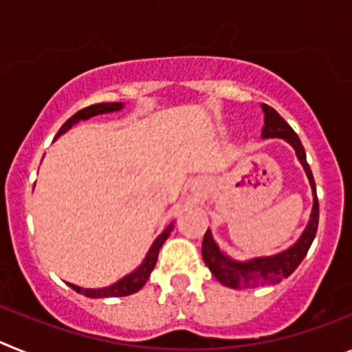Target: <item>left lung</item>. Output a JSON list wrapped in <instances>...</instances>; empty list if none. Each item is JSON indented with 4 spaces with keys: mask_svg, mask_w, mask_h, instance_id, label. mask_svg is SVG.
Instances as JSON below:
<instances>
[{
    "mask_svg": "<svg viewBox=\"0 0 352 352\" xmlns=\"http://www.w3.org/2000/svg\"><path fill=\"white\" fill-rule=\"evenodd\" d=\"M264 111V129L263 138H280L285 139L292 148L296 149V155L300 158L301 166H303L305 173L309 176V182L312 185L314 190V208L312 214H310V222L298 239L296 245H292L289 250L282 252L278 256L273 257H259V259H252L248 263H236V261L229 259L219 248V245L214 243L211 238L210 229L206 231L203 238V259L210 272L213 273L214 278L222 282L223 285L232 289L239 287H261V285H275L287 278L294 270L300 266L303 257L307 256L310 245H312L314 238L317 232V223H319V201H317L316 194V182H314L312 170H310L309 162H307V153L301 144L300 138L296 132L289 126L287 121L276 113L275 109L270 105L263 104Z\"/></svg>",
    "mask_w": 352,
    "mask_h": 352,
    "instance_id": "obj_1",
    "label": "left lung"
}]
</instances>
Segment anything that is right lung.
Masks as SVG:
<instances>
[{"label":"right lung","instance_id":"1","mask_svg":"<svg viewBox=\"0 0 352 352\" xmlns=\"http://www.w3.org/2000/svg\"><path fill=\"white\" fill-rule=\"evenodd\" d=\"M121 107H123V105L118 104V102H109V104H93V105H89V107L80 109V111H77L74 116L68 118V120L65 121L63 126L60 129V132L56 133V138H60L61 133H65L68 129H72V126L76 125L77 121L88 120V118L95 116V114H104V113H113V111H120ZM173 229H174V223H170L166 231L162 232V234L155 239V243L151 245V248H149L144 263H142L141 266L135 270V272L130 273V275H126L125 278H121V280L116 282L114 285H109V287H104V289H82V287H77V285H74V284H68V285H70L74 291L80 292V294H84V296H88V298H118V296H129V294L138 292L139 289H141L142 285L148 282L149 273L153 272L155 264H157V257H158V252H160V247L164 245V241L169 238V234Z\"/></svg>","mask_w":352,"mask_h":352}]
</instances>
